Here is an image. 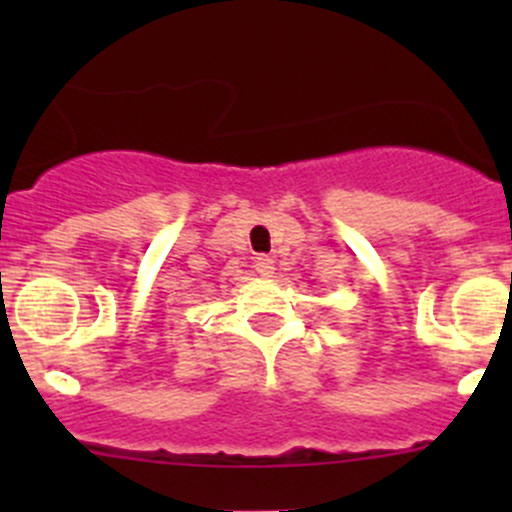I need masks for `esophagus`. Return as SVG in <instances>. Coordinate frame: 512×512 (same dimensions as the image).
Segmentation results:
<instances>
[{
  "instance_id": "34e87169",
  "label": "esophagus",
  "mask_w": 512,
  "mask_h": 512,
  "mask_svg": "<svg viewBox=\"0 0 512 512\" xmlns=\"http://www.w3.org/2000/svg\"><path fill=\"white\" fill-rule=\"evenodd\" d=\"M255 272L262 277L275 275V260L270 255H257L255 257Z\"/></svg>"
}]
</instances>
